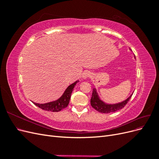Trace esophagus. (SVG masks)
<instances>
[{
  "label": "esophagus",
  "instance_id": "34e87169",
  "mask_svg": "<svg viewBox=\"0 0 159 159\" xmlns=\"http://www.w3.org/2000/svg\"><path fill=\"white\" fill-rule=\"evenodd\" d=\"M90 72L88 71H85L84 73H83V78L84 79H87L88 78H89V77H90Z\"/></svg>",
  "mask_w": 159,
  "mask_h": 159
}]
</instances>
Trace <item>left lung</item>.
<instances>
[{
  "label": "left lung",
  "instance_id": "obj_1",
  "mask_svg": "<svg viewBox=\"0 0 159 159\" xmlns=\"http://www.w3.org/2000/svg\"><path fill=\"white\" fill-rule=\"evenodd\" d=\"M133 95V94H132ZM132 95H131L129 97L125 100L124 102L117 103V104H113V105H109L105 103L102 100H100L99 98L97 92H96L95 89H93L92 91V96L90 100L91 105L92 106L93 109L96 111L103 113H113L117 111L118 110L121 109L123 108L129 102V99L132 97Z\"/></svg>",
  "mask_w": 159,
  "mask_h": 159
}]
</instances>
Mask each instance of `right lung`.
<instances>
[{
  "instance_id": "add662e5",
  "label": "right lung",
  "mask_w": 159,
  "mask_h": 159,
  "mask_svg": "<svg viewBox=\"0 0 159 159\" xmlns=\"http://www.w3.org/2000/svg\"><path fill=\"white\" fill-rule=\"evenodd\" d=\"M78 81H76L74 84L69 85L68 88H67L64 91V94L61 95V97L57 100L54 101V102L44 104H39L34 102L33 103L43 110L52 112H58L66 108L68 105L72 91H73L74 88L75 87L76 84L78 83Z\"/></svg>"
}]
</instances>
